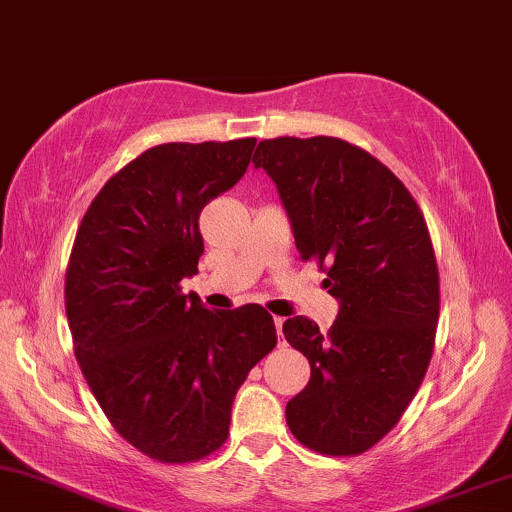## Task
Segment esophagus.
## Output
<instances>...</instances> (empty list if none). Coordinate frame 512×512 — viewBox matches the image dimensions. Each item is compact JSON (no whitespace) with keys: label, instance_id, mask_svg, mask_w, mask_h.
Wrapping results in <instances>:
<instances>
[{"label":"esophagus","instance_id":"34e87169","mask_svg":"<svg viewBox=\"0 0 512 512\" xmlns=\"http://www.w3.org/2000/svg\"><path fill=\"white\" fill-rule=\"evenodd\" d=\"M282 325H285V318H275V330H277V344H285V334H282Z\"/></svg>","mask_w":512,"mask_h":512}]
</instances>
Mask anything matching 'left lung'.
Segmentation results:
<instances>
[{"label":"left lung","mask_w":512,"mask_h":512,"mask_svg":"<svg viewBox=\"0 0 512 512\" xmlns=\"http://www.w3.org/2000/svg\"><path fill=\"white\" fill-rule=\"evenodd\" d=\"M254 166L275 182L301 258L330 266L323 285L339 301L327 334L304 315L282 325L311 363L287 425L308 449L356 456L399 422L430 365L439 320L430 232L403 182L337 137L263 140Z\"/></svg>","instance_id":"1"}]
</instances>
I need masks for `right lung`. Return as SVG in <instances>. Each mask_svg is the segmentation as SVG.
Returning <instances> with one entry per match:
<instances>
[{"label":"right lung","instance_id":"add662e5","mask_svg":"<svg viewBox=\"0 0 512 512\" xmlns=\"http://www.w3.org/2000/svg\"><path fill=\"white\" fill-rule=\"evenodd\" d=\"M254 147V137L151 147L106 182L75 235V358L116 432L161 463L225 444L237 389L277 344L263 306L208 311L180 287L204 254L201 208L237 185Z\"/></svg>","mask_w":512,"mask_h":512}]
</instances>
